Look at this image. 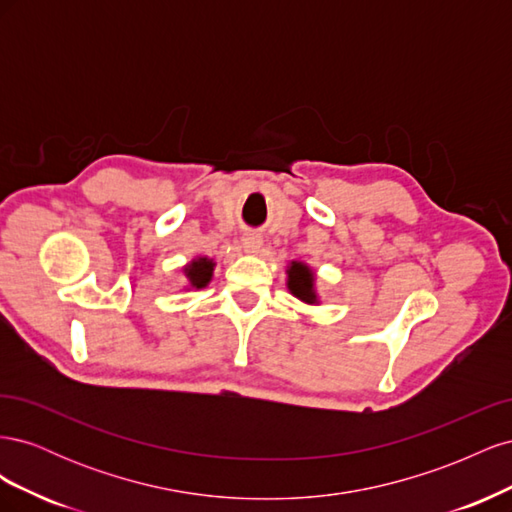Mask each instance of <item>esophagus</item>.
<instances>
[{"instance_id": "34e87169", "label": "esophagus", "mask_w": 512, "mask_h": 512, "mask_svg": "<svg viewBox=\"0 0 512 512\" xmlns=\"http://www.w3.org/2000/svg\"><path fill=\"white\" fill-rule=\"evenodd\" d=\"M241 247L247 254H258L262 250V239L256 235V232H245L241 237Z\"/></svg>"}]
</instances>
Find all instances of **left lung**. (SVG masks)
I'll use <instances>...</instances> for the list:
<instances>
[{"label":"left lung","mask_w":512,"mask_h":512,"mask_svg":"<svg viewBox=\"0 0 512 512\" xmlns=\"http://www.w3.org/2000/svg\"><path fill=\"white\" fill-rule=\"evenodd\" d=\"M286 288L294 299L305 305H320V294L316 288V271L303 260H290L286 267Z\"/></svg>","instance_id":"8db88e82"}]
</instances>
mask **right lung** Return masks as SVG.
Here are the masks:
<instances>
[{"mask_svg": "<svg viewBox=\"0 0 512 512\" xmlns=\"http://www.w3.org/2000/svg\"><path fill=\"white\" fill-rule=\"evenodd\" d=\"M213 271H215V260L209 256H194L190 262L183 265V275H185V290H200L207 288L209 282L213 280Z\"/></svg>", "mask_w": 512, "mask_h": 512, "instance_id": "right-lung-1", "label": "right lung"}]
</instances>
